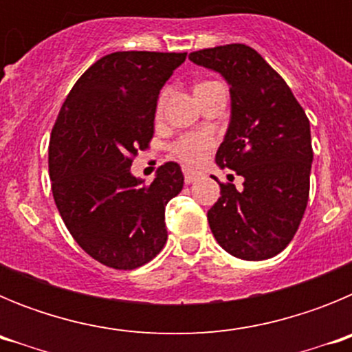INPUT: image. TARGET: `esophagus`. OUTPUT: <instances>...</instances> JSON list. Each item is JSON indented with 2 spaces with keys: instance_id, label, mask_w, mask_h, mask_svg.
I'll list each match as a JSON object with an SVG mask.
<instances>
[{
  "instance_id": "34e87169",
  "label": "esophagus",
  "mask_w": 352,
  "mask_h": 352,
  "mask_svg": "<svg viewBox=\"0 0 352 352\" xmlns=\"http://www.w3.org/2000/svg\"><path fill=\"white\" fill-rule=\"evenodd\" d=\"M183 174H185V183H188V185L194 182H197V179L203 176V173L190 169V167H185V169H183Z\"/></svg>"
}]
</instances>
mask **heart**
Returning <instances> with one entry per match:
<instances>
[{"label":"heart","instance_id":"heart-1","mask_svg":"<svg viewBox=\"0 0 352 352\" xmlns=\"http://www.w3.org/2000/svg\"><path fill=\"white\" fill-rule=\"evenodd\" d=\"M213 80H206V82H199L195 86V91H199L201 88L211 84ZM167 98H169V88H164L160 91L157 98V104H155V118H160L164 114V109H166ZM217 144V139L211 132L208 130H201V132H190L185 133L182 138H178L176 141L170 144V153L174 158H178L183 164H188V166H197L203 160H206L208 155L211 153V149Z\"/></svg>","mask_w":352,"mask_h":352}]
</instances>
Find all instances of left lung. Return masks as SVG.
Returning <instances> with one entry per match:
<instances>
[{
  "mask_svg": "<svg viewBox=\"0 0 352 352\" xmlns=\"http://www.w3.org/2000/svg\"><path fill=\"white\" fill-rule=\"evenodd\" d=\"M194 63L220 72L231 91V123L217 164L243 178L220 183L208 211L220 247L245 261L280 254L296 234L309 203L310 123L287 82L245 43L190 52Z\"/></svg>",
  "mask_w": 352,
  "mask_h": 352,
  "instance_id": "left-lung-1",
  "label": "left lung"
}]
</instances>
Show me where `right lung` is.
Instances as JSON below:
<instances>
[{
    "mask_svg": "<svg viewBox=\"0 0 352 352\" xmlns=\"http://www.w3.org/2000/svg\"><path fill=\"white\" fill-rule=\"evenodd\" d=\"M186 52H113L77 79L51 132L49 174L65 226L88 256L114 270L149 263L167 241L166 206L182 192L176 162L153 183L130 166L153 139L155 104Z\"/></svg>",
    "mask_w": 352,
    "mask_h": 352,
    "instance_id": "obj_1",
    "label": "right lung"
}]
</instances>
